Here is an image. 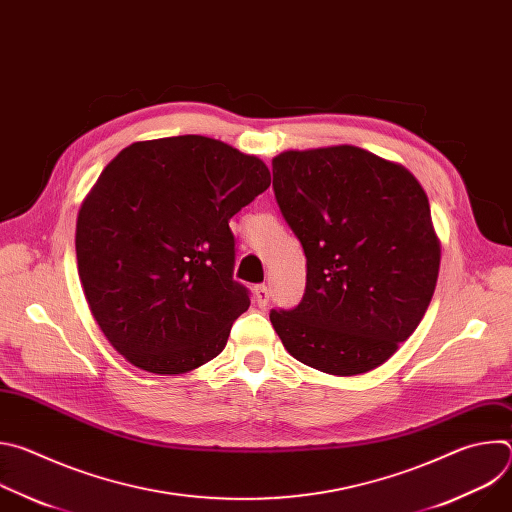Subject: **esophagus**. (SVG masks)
Instances as JSON below:
<instances>
[{"label": "esophagus", "mask_w": 512, "mask_h": 512, "mask_svg": "<svg viewBox=\"0 0 512 512\" xmlns=\"http://www.w3.org/2000/svg\"><path fill=\"white\" fill-rule=\"evenodd\" d=\"M255 304L259 308H267V304H269V287L267 285L255 287Z\"/></svg>", "instance_id": "esophagus-1"}]
</instances>
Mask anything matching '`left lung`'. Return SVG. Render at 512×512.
I'll use <instances>...</instances> for the list:
<instances>
[{
	"instance_id": "left-lung-1",
	"label": "left lung",
	"mask_w": 512,
	"mask_h": 512,
	"mask_svg": "<svg viewBox=\"0 0 512 512\" xmlns=\"http://www.w3.org/2000/svg\"><path fill=\"white\" fill-rule=\"evenodd\" d=\"M273 192L306 253V291L271 310L285 350L328 375L377 369L419 326L440 241L415 176L354 145L283 152Z\"/></svg>"
}]
</instances>
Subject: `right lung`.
Wrapping results in <instances>:
<instances>
[{"mask_svg":"<svg viewBox=\"0 0 512 512\" xmlns=\"http://www.w3.org/2000/svg\"><path fill=\"white\" fill-rule=\"evenodd\" d=\"M271 184L267 166L204 135L135 141L77 218L89 308L133 367L182 375L223 352L249 289L229 221Z\"/></svg>","mask_w":512,"mask_h":512,"instance_id":"right-lung-1","label":"right lung"}]
</instances>
